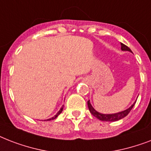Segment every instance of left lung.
Returning a JSON list of instances; mask_svg holds the SVG:
<instances>
[{
  "mask_svg": "<svg viewBox=\"0 0 151 151\" xmlns=\"http://www.w3.org/2000/svg\"><path fill=\"white\" fill-rule=\"evenodd\" d=\"M121 46H122V50L132 52L131 49H130L128 46L124 45V44L121 43ZM135 103H136V102H135L129 109H127V110H124V111L117 113V114H100V113L97 112L96 110L92 107V106L91 105L89 100L88 101V106L90 113H91L94 117H96V118L100 120V121H103V122H116V121H118V120L122 119L123 117H126L127 115L129 114V112L131 111V110L132 109L134 105H135Z\"/></svg>",
  "mask_w": 151,
  "mask_h": 151,
  "instance_id": "8db88e82",
  "label": "left lung"
}]
</instances>
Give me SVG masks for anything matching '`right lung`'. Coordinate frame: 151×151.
<instances>
[{
	"label": "right lung",
	"mask_w": 151,
	"mask_h": 151,
	"mask_svg": "<svg viewBox=\"0 0 151 151\" xmlns=\"http://www.w3.org/2000/svg\"><path fill=\"white\" fill-rule=\"evenodd\" d=\"M63 107H62L61 109H60V110H59V112L57 113L56 115H55L54 117H52V118H50V119H48V121H51V120H54V119H55V118H56V117H58V116H59V115L60 114H61V112H62V111H63Z\"/></svg>",
	"instance_id": "add662e5"
}]
</instances>
